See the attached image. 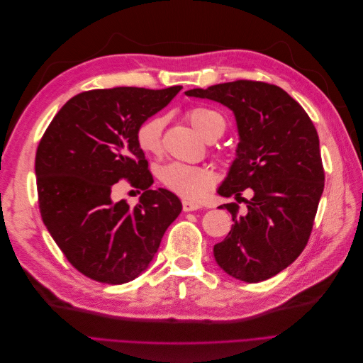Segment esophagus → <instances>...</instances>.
Wrapping results in <instances>:
<instances>
[{
    "mask_svg": "<svg viewBox=\"0 0 363 363\" xmlns=\"http://www.w3.org/2000/svg\"><path fill=\"white\" fill-rule=\"evenodd\" d=\"M182 206H183V211H184V212H194V211H199V208L201 207L200 204L192 203V201H188V200H183Z\"/></svg>",
    "mask_w": 363,
    "mask_h": 363,
    "instance_id": "1",
    "label": "esophagus"
}]
</instances>
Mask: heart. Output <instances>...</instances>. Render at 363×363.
Masks as SVG:
<instances>
[{
  "mask_svg": "<svg viewBox=\"0 0 363 363\" xmlns=\"http://www.w3.org/2000/svg\"><path fill=\"white\" fill-rule=\"evenodd\" d=\"M191 125L211 140L224 133L225 121L218 112L207 107H192L186 112ZM167 119L162 115L150 116L136 128V144L145 155H159L163 147V128ZM157 177L168 191L183 199L199 200L213 186V171L207 167H195L182 162H168L157 168Z\"/></svg>",
  "mask_w": 363,
  "mask_h": 363,
  "instance_id": "heart-1",
  "label": "heart"
}]
</instances>
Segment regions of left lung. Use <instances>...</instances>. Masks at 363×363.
Instances as JSON below:
<instances>
[{
    "label": "left lung",
    "instance_id": "8db88e82",
    "mask_svg": "<svg viewBox=\"0 0 363 363\" xmlns=\"http://www.w3.org/2000/svg\"><path fill=\"white\" fill-rule=\"evenodd\" d=\"M235 113L236 159L218 194L239 201L250 188L245 215L236 203L227 238L213 256L228 276L257 283L276 276L301 255L311 238L324 191V168L316 128L304 108L276 84L236 80L191 89Z\"/></svg>",
    "mask_w": 363,
    "mask_h": 363
}]
</instances>
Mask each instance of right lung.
<instances>
[{
    "mask_svg": "<svg viewBox=\"0 0 363 363\" xmlns=\"http://www.w3.org/2000/svg\"><path fill=\"white\" fill-rule=\"evenodd\" d=\"M180 89L86 91L72 96L43 133L35 162L42 221L83 276L108 284L136 279L180 215L177 195L150 188L152 175L136 144L142 121ZM123 178L143 191L133 208L111 201L113 184Z\"/></svg>",
    "mask_w": 363,
    "mask_h": 363,
    "instance_id": "1",
    "label": "right lung"
}]
</instances>
